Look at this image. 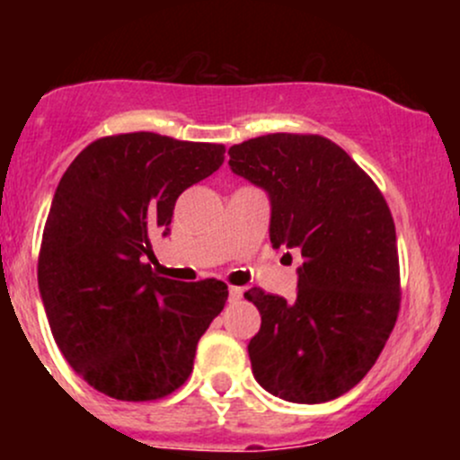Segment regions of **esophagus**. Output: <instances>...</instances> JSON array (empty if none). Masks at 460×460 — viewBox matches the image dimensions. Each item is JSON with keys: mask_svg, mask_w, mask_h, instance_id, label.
I'll return each mask as SVG.
<instances>
[{"mask_svg": "<svg viewBox=\"0 0 460 460\" xmlns=\"http://www.w3.org/2000/svg\"><path fill=\"white\" fill-rule=\"evenodd\" d=\"M242 294H244V289H242V288H235V285H231V288H229V300H234V303H235V300L242 298Z\"/></svg>", "mask_w": 460, "mask_h": 460, "instance_id": "1", "label": "esophagus"}]
</instances>
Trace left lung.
<instances>
[{
    "label": "left lung",
    "mask_w": 460,
    "mask_h": 460,
    "mask_svg": "<svg viewBox=\"0 0 460 460\" xmlns=\"http://www.w3.org/2000/svg\"><path fill=\"white\" fill-rule=\"evenodd\" d=\"M235 175L270 197L274 248H300L296 300L251 288L261 314L252 374L288 402L340 398L372 369L400 311L395 225L376 183L318 134H268L229 149Z\"/></svg>",
    "instance_id": "obj_1"
}]
</instances>
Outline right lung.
<instances>
[{
  "instance_id": "right-lung-1",
  "label": "right lung",
  "mask_w": 460,
  "mask_h": 460,
  "mask_svg": "<svg viewBox=\"0 0 460 460\" xmlns=\"http://www.w3.org/2000/svg\"><path fill=\"white\" fill-rule=\"evenodd\" d=\"M223 162V145L134 131L91 142L58 183L39 288L58 348L97 392L149 402L192 374L229 289L157 277L145 257L151 235L168 234L179 194Z\"/></svg>"
}]
</instances>
